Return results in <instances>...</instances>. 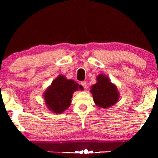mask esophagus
I'll return each mask as SVG.
<instances>
[{
  "instance_id": "obj_1",
  "label": "esophagus",
  "mask_w": 158,
  "mask_h": 158,
  "mask_svg": "<svg viewBox=\"0 0 158 158\" xmlns=\"http://www.w3.org/2000/svg\"><path fill=\"white\" fill-rule=\"evenodd\" d=\"M81 85H82L83 87L84 88V89H85V88H86L87 84H86V82H85V81H81Z\"/></svg>"
}]
</instances>
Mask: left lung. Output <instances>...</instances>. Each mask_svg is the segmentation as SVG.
Wrapping results in <instances>:
<instances>
[{
  "mask_svg": "<svg viewBox=\"0 0 158 158\" xmlns=\"http://www.w3.org/2000/svg\"><path fill=\"white\" fill-rule=\"evenodd\" d=\"M97 81L95 85H92V89L90 90L95 103L99 107H110L117 102L119 98L116 87L104 74L99 75Z\"/></svg>",
  "mask_w": 158,
  "mask_h": 158,
  "instance_id": "1",
  "label": "left lung"
}]
</instances>
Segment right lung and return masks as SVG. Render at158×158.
Here are the masks:
<instances>
[{"label": "right lung", "instance_id": "obj_1", "mask_svg": "<svg viewBox=\"0 0 158 158\" xmlns=\"http://www.w3.org/2000/svg\"><path fill=\"white\" fill-rule=\"evenodd\" d=\"M79 89H83L81 85L60 75L53 80L44 93L45 102L53 112L60 114L69 107L74 91Z\"/></svg>", "mask_w": 158, "mask_h": 158}]
</instances>
